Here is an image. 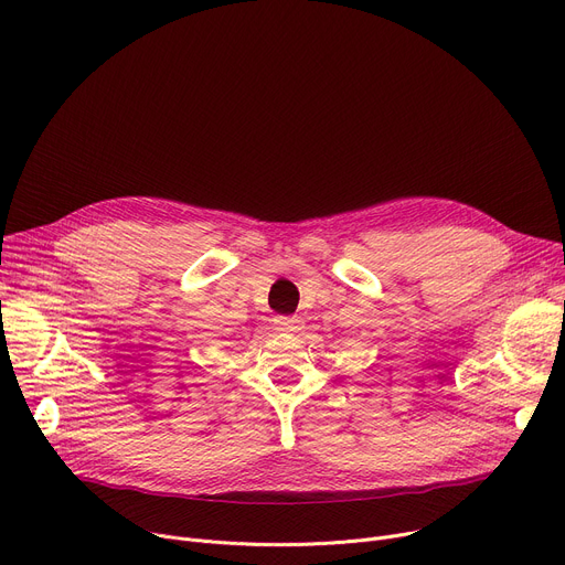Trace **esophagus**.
<instances>
[{
    "instance_id": "esophagus-1",
    "label": "esophagus",
    "mask_w": 565,
    "mask_h": 565,
    "mask_svg": "<svg viewBox=\"0 0 565 565\" xmlns=\"http://www.w3.org/2000/svg\"><path fill=\"white\" fill-rule=\"evenodd\" d=\"M274 328H276L278 332H282V334H294V332H298V330L302 328V321H298V319H287V317H278V319L274 321Z\"/></svg>"
}]
</instances>
